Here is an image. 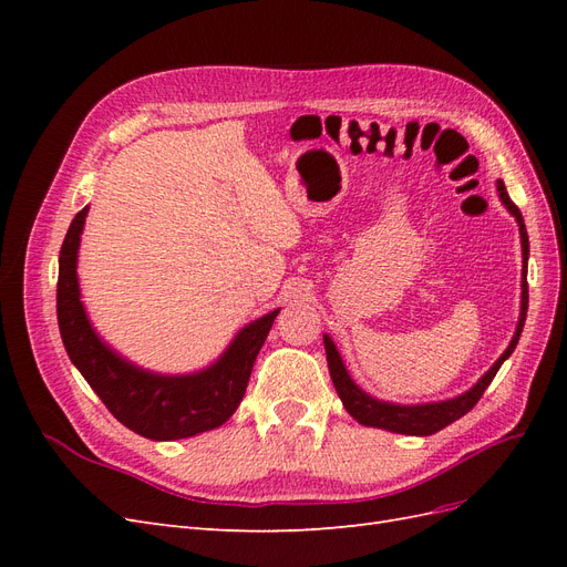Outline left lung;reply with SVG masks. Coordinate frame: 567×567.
Wrapping results in <instances>:
<instances>
[{
    "instance_id": "8db88e82",
    "label": "left lung",
    "mask_w": 567,
    "mask_h": 567,
    "mask_svg": "<svg viewBox=\"0 0 567 567\" xmlns=\"http://www.w3.org/2000/svg\"><path fill=\"white\" fill-rule=\"evenodd\" d=\"M496 192H499L502 203L508 208V213L516 217L518 227H520V244H523V260H525V269H523V302H520V319H518V329L516 336H513L511 346L506 348V352L496 359L492 364V369L480 379L468 392L458 394L454 400H444V402H431V404H414V406H404V404H390V402H381L373 400L371 394H367L362 388H357L354 381L350 379V373L342 364V359L333 346V340L329 336H323V348H326V362H329V371L331 379L336 385L338 398L342 400V406L348 409V414L352 419H357L362 425H371V427H383V431L390 433H402V435H433L442 427H447L450 423L458 421L463 414L477 404V400L483 398L487 385L492 383V379L496 375V371L502 369V364L511 357V352L516 350L518 338L523 333L525 326V315H527V255H529V241H527V229L523 215L518 210V205L508 198V192L504 182H496Z\"/></svg>"
}]
</instances>
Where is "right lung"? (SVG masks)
<instances>
[{
  "mask_svg": "<svg viewBox=\"0 0 567 567\" xmlns=\"http://www.w3.org/2000/svg\"><path fill=\"white\" fill-rule=\"evenodd\" d=\"M71 221L59 255L56 315L68 357L111 414L148 440H182L225 423L241 404L257 352L279 310L248 323L227 352L208 369L188 375H163L134 367L101 340L80 302L78 248L84 217Z\"/></svg>",
  "mask_w": 567,
  "mask_h": 567,
  "instance_id": "add662e5",
  "label": "right lung"
}]
</instances>
